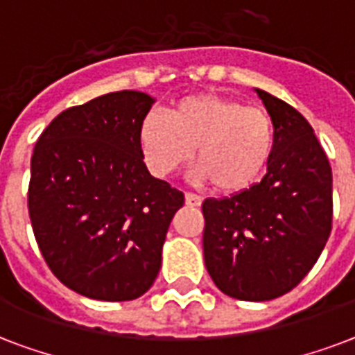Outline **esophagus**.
<instances>
[{
    "label": "esophagus",
    "mask_w": 355,
    "mask_h": 355,
    "mask_svg": "<svg viewBox=\"0 0 355 355\" xmlns=\"http://www.w3.org/2000/svg\"><path fill=\"white\" fill-rule=\"evenodd\" d=\"M202 196H198V194H192V192H187L185 194V202L187 205H191V207H198V205H202Z\"/></svg>",
    "instance_id": "34e87169"
}]
</instances>
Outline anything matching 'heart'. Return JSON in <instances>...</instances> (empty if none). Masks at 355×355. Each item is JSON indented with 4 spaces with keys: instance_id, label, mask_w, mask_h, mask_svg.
I'll return each instance as SVG.
<instances>
[{
    "instance_id": "heart-1",
    "label": "heart",
    "mask_w": 355,
    "mask_h": 355,
    "mask_svg": "<svg viewBox=\"0 0 355 355\" xmlns=\"http://www.w3.org/2000/svg\"><path fill=\"white\" fill-rule=\"evenodd\" d=\"M139 144L148 170L168 178L191 159L196 183H215L220 192L239 194L252 189L270 163L276 129L259 107L222 94L181 98L164 116L150 112L139 128Z\"/></svg>"
}]
</instances>
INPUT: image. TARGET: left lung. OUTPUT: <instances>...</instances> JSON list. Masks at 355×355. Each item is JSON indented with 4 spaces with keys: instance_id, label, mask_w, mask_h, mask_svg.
Returning a JSON list of instances; mask_svg holds the SVG:
<instances>
[{
    "instance_id": "8db88e82",
    "label": "left lung",
    "mask_w": 355,
    "mask_h": 355,
    "mask_svg": "<svg viewBox=\"0 0 355 355\" xmlns=\"http://www.w3.org/2000/svg\"><path fill=\"white\" fill-rule=\"evenodd\" d=\"M276 129L265 178L202 203L203 259L224 295L266 302L307 276L331 232V166L306 118L255 89Z\"/></svg>"
}]
</instances>
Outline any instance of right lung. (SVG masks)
<instances>
[{
  "label": "right lung",
  "instance_id": "right-lung-1",
  "mask_svg": "<svg viewBox=\"0 0 355 355\" xmlns=\"http://www.w3.org/2000/svg\"><path fill=\"white\" fill-rule=\"evenodd\" d=\"M153 101L120 90L70 107L33 152L27 205L38 248L60 283L92 300H135L152 287L185 203L142 161L139 128Z\"/></svg>",
  "mask_w": 355,
  "mask_h": 355
}]
</instances>
